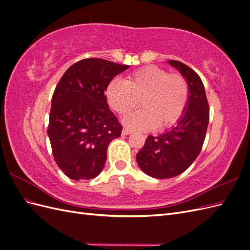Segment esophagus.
Here are the masks:
<instances>
[{"instance_id":"obj_1","label":"esophagus","mask_w":250,"mask_h":250,"mask_svg":"<svg viewBox=\"0 0 250 250\" xmlns=\"http://www.w3.org/2000/svg\"><path fill=\"white\" fill-rule=\"evenodd\" d=\"M132 131L130 130V129H128V128H123V130H122V134L123 135H128V134H130Z\"/></svg>"}]
</instances>
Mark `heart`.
<instances>
[{
    "label": "heart",
    "mask_w": 250,
    "mask_h": 250,
    "mask_svg": "<svg viewBox=\"0 0 250 250\" xmlns=\"http://www.w3.org/2000/svg\"><path fill=\"white\" fill-rule=\"evenodd\" d=\"M105 97L109 106L120 115L129 112L139 104L143 109L123 119V124L134 130L165 129L183 117L188 99V84L184 76L170 74L154 65L133 72L125 81L108 83Z\"/></svg>",
    "instance_id": "1"
}]
</instances>
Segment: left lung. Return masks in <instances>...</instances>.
<instances>
[{
    "instance_id": "left-lung-1",
    "label": "left lung",
    "mask_w": 250,
    "mask_h": 250,
    "mask_svg": "<svg viewBox=\"0 0 250 250\" xmlns=\"http://www.w3.org/2000/svg\"><path fill=\"white\" fill-rule=\"evenodd\" d=\"M188 84L186 110L175 126L163 134L149 135L137 154L143 172L157 179L171 178L186 171L199 155L208 125V103L197 73L177 60H168Z\"/></svg>"
}]
</instances>
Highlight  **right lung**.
Returning <instances> with one entry per match:
<instances>
[{"label":"right lung","instance_id":"obj_1","mask_svg":"<svg viewBox=\"0 0 250 250\" xmlns=\"http://www.w3.org/2000/svg\"><path fill=\"white\" fill-rule=\"evenodd\" d=\"M129 65L86 58L65 71L52 97L48 135L54 160L67 177L92 179L103 170L109 143L122 131L104 93Z\"/></svg>","mask_w":250,"mask_h":250}]
</instances>
